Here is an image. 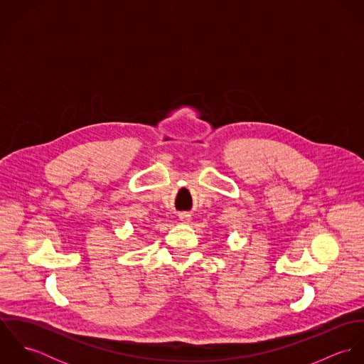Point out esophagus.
<instances>
[{
    "label": "esophagus",
    "mask_w": 364,
    "mask_h": 364,
    "mask_svg": "<svg viewBox=\"0 0 364 364\" xmlns=\"http://www.w3.org/2000/svg\"><path fill=\"white\" fill-rule=\"evenodd\" d=\"M179 220L183 221V223H188V221L191 220V217H189V214H186V213H181V214H179Z\"/></svg>",
    "instance_id": "obj_1"
}]
</instances>
